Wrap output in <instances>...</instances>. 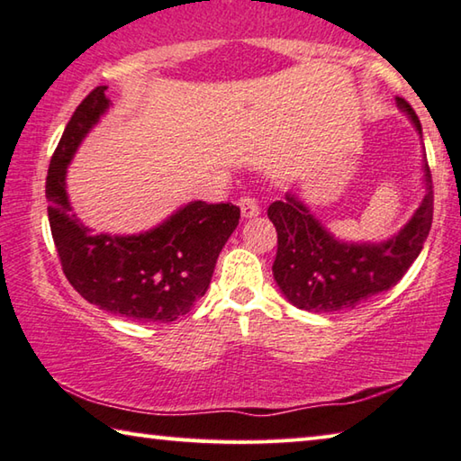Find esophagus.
I'll return each mask as SVG.
<instances>
[{
    "label": "esophagus",
    "mask_w": 461,
    "mask_h": 461,
    "mask_svg": "<svg viewBox=\"0 0 461 461\" xmlns=\"http://www.w3.org/2000/svg\"><path fill=\"white\" fill-rule=\"evenodd\" d=\"M238 205H240L241 215H244L246 220H249V217H256V215L260 213V205H258V203H256L254 197H249V194H246V197H241L238 201Z\"/></svg>",
    "instance_id": "34e87169"
}]
</instances>
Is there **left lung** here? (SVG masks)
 Wrapping results in <instances>:
<instances>
[{"instance_id":"1","label":"left lung","mask_w":461,"mask_h":461,"mask_svg":"<svg viewBox=\"0 0 461 461\" xmlns=\"http://www.w3.org/2000/svg\"><path fill=\"white\" fill-rule=\"evenodd\" d=\"M396 104L420 134V122L412 107L401 97H396ZM423 158L425 199L411 221L380 244L335 240L291 193L272 203L268 217L278 233L272 275L294 307L313 313L348 311L399 283L423 249L433 221V181L427 156Z\"/></svg>"}]
</instances>
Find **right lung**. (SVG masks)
<instances>
[{
  "mask_svg": "<svg viewBox=\"0 0 461 461\" xmlns=\"http://www.w3.org/2000/svg\"><path fill=\"white\" fill-rule=\"evenodd\" d=\"M104 85L68 120L46 176L49 221L62 272L85 301L131 321L168 323L207 293L225 241L240 221L231 203L193 201L138 236L93 233L71 213L67 167L109 107Z\"/></svg>",
  "mask_w": 461,
  "mask_h": 461,
  "instance_id": "right-lung-1",
  "label": "right lung"
}]
</instances>
